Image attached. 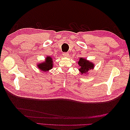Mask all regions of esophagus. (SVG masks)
Masks as SVG:
<instances>
[{
  "label": "esophagus",
  "mask_w": 130,
  "mask_h": 130,
  "mask_svg": "<svg viewBox=\"0 0 130 130\" xmlns=\"http://www.w3.org/2000/svg\"><path fill=\"white\" fill-rule=\"evenodd\" d=\"M63 56L65 57H67L69 56V54L68 53H64L63 54Z\"/></svg>",
  "instance_id": "1"
}]
</instances>
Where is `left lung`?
I'll use <instances>...</instances> for the list:
<instances>
[{
	"label": "left lung",
	"instance_id": "left-lung-1",
	"mask_svg": "<svg viewBox=\"0 0 130 130\" xmlns=\"http://www.w3.org/2000/svg\"><path fill=\"white\" fill-rule=\"evenodd\" d=\"M77 64L79 66V70L81 75H86L88 74L90 70L93 69L94 68V64L92 61L87 60L86 58L80 57L79 60L77 62Z\"/></svg>",
	"mask_w": 130,
	"mask_h": 130
}]
</instances>
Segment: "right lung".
Wrapping results in <instances>:
<instances>
[{"label": "right lung", "instance_id": "add662e5", "mask_svg": "<svg viewBox=\"0 0 130 130\" xmlns=\"http://www.w3.org/2000/svg\"><path fill=\"white\" fill-rule=\"evenodd\" d=\"M53 59L52 56H47L45 58L44 61L41 62L40 63H37V66L38 68L41 71L47 72L53 68L54 66Z\"/></svg>", "mask_w": 130, "mask_h": 130}]
</instances>
